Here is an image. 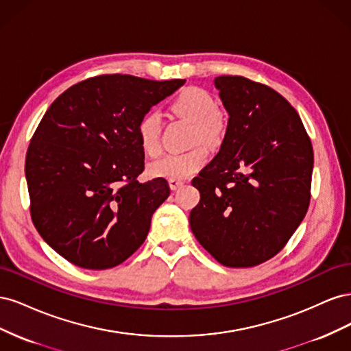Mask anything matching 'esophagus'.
Masks as SVG:
<instances>
[{"mask_svg": "<svg viewBox=\"0 0 351 351\" xmlns=\"http://www.w3.org/2000/svg\"><path fill=\"white\" fill-rule=\"evenodd\" d=\"M168 184H169V189L171 190H177L182 186H184V182L183 180H177V178H169L168 180Z\"/></svg>", "mask_w": 351, "mask_h": 351, "instance_id": "obj_1", "label": "esophagus"}]
</instances>
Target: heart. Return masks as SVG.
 <instances>
[{
    "instance_id": "1",
    "label": "heart",
    "mask_w": 351,
    "mask_h": 351,
    "mask_svg": "<svg viewBox=\"0 0 351 351\" xmlns=\"http://www.w3.org/2000/svg\"><path fill=\"white\" fill-rule=\"evenodd\" d=\"M174 112L195 123L192 134L193 149L184 154H168L147 167V173L152 177L184 180L197 173L208 161L209 147H218L227 133L226 117L218 111V102L212 95L197 86H190L180 92L173 101ZM137 139L142 151L149 156H158L162 151L161 146V117L158 112H146L137 123Z\"/></svg>"
}]
</instances>
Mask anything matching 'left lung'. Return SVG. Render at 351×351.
Masks as SVG:
<instances>
[{
  "label": "left lung",
  "instance_id": "1",
  "mask_svg": "<svg viewBox=\"0 0 351 351\" xmlns=\"http://www.w3.org/2000/svg\"><path fill=\"white\" fill-rule=\"evenodd\" d=\"M230 115L217 156L195 177V237L219 263L250 268L281 252L311 202L313 149L300 115L272 88L215 79Z\"/></svg>",
  "mask_w": 351,
  "mask_h": 351
}]
</instances>
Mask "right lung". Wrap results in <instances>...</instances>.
<instances>
[{"instance_id": "right-lung-1", "label": "right lung", "mask_w": 351, "mask_h": 351, "mask_svg": "<svg viewBox=\"0 0 351 351\" xmlns=\"http://www.w3.org/2000/svg\"><path fill=\"white\" fill-rule=\"evenodd\" d=\"M186 80L102 74L51 104L30 139L25 173L40 237L84 269L117 267L142 246L165 178L141 183L145 152L136 129Z\"/></svg>"}]
</instances>
